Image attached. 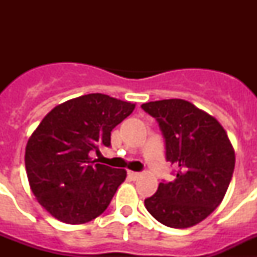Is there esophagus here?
Masks as SVG:
<instances>
[{
	"label": "esophagus",
	"mask_w": 257,
	"mask_h": 257,
	"mask_svg": "<svg viewBox=\"0 0 257 257\" xmlns=\"http://www.w3.org/2000/svg\"><path fill=\"white\" fill-rule=\"evenodd\" d=\"M128 176H130L133 180H136V179H139L140 174L139 172H134V171H128Z\"/></svg>",
	"instance_id": "obj_1"
}]
</instances>
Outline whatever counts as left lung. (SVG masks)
<instances>
[{"label": "left lung", "mask_w": 257, "mask_h": 257, "mask_svg": "<svg viewBox=\"0 0 257 257\" xmlns=\"http://www.w3.org/2000/svg\"><path fill=\"white\" fill-rule=\"evenodd\" d=\"M145 112L154 117L166 142V158L178 166L176 178L160 183L144 201L163 225H196L221 203L235 165L234 148L216 118L183 99L149 101Z\"/></svg>", "instance_id": "obj_1"}]
</instances>
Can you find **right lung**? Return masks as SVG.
<instances>
[{"label":"right lung","instance_id":"add662e5","mask_svg":"<svg viewBox=\"0 0 257 257\" xmlns=\"http://www.w3.org/2000/svg\"><path fill=\"white\" fill-rule=\"evenodd\" d=\"M135 104L88 94L59 104L33 131L26 147L29 187L47 212L65 224H85L104 212L126 170L95 163L88 153L110 145V131Z\"/></svg>","mask_w":257,"mask_h":257}]
</instances>
